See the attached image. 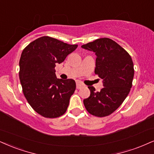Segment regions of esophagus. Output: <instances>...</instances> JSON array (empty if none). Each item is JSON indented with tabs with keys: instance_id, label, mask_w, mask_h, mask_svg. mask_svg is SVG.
Wrapping results in <instances>:
<instances>
[{
	"instance_id": "34e87169",
	"label": "esophagus",
	"mask_w": 154,
	"mask_h": 154,
	"mask_svg": "<svg viewBox=\"0 0 154 154\" xmlns=\"http://www.w3.org/2000/svg\"><path fill=\"white\" fill-rule=\"evenodd\" d=\"M83 86H84V85H83V83H81V82H77L76 83V88L80 89V88H81Z\"/></svg>"
}]
</instances>
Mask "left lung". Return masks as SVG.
<instances>
[{
  "instance_id": "obj_1",
  "label": "left lung",
  "mask_w": 154,
  "mask_h": 154,
  "mask_svg": "<svg viewBox=\"0 0 154 154\" xmlns=\"http://www.w3.org/2000/svg\"><path fill=\"white\" fill-rule=\"evenodd\" d=\"M81 48L96 56L95 73L103 80V88L96 92L88 86L91 95L83 100L88 113L98 117L107 116L120 106L129 94L134 75L131 57L113 40L103 38Z\"/></svg>"
}]
</instances>
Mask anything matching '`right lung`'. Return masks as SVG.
I'll list each match as a JSON object with an SVG mask.
<instances>
[{
	"label": "right lung",
	"instance_id": "right-lung-1",
	"mask_svg": "<svg viewBox=\"0 0 154 154\" xmlns=\"http://www.w3.org/2000/svg\"><path fill=\"white\" fill-rule=\"evenodd\" d=\"M77 47L43 36L23 51L19 61L23 92L34 111L43 117H59L67 110L75 90V82L73 79H57L55 67Z\"/></svg>",
	"mask_w": 154,
	"mask_h": 154
}]
</instances>
